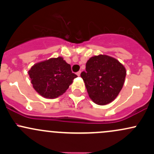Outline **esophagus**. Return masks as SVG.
Returning a JSON list of instances; mask_svg holds the SVG:
<instances>
[{"instance_id":"obj_1","label":"esophagus","mask_w":154,"mask_h":154,"mask_svg":"<svg viewBox=\"0 0 154 154\" xmlns=\"http://www.w3.org/2000/svg\"><path fill=\"white\" fill-rule=\"evenodd\" d=\"M80 74H81V72H80V71L78 72H77V76L80 75Z\"/></svg>"}]
</instances>
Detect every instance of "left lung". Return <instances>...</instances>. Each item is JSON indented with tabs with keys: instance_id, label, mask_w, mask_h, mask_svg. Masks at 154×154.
<instances>
[{
	"instance_id": "8db88e82",
	"label": "left lung",
	"mask_w": 154,
	"mask_h": 154,
	"mask_svg": "<svg viewBox=\"0 0 154 154\" xmlns=\"http://www.w3.org/2000/svg\"><path fill=\"white\" fill-rule=\"evenodd\" d=\"M85 69L80 75L91 99L100 106L115 99L125 82V66L114 58L98 55L88 60Z\"/></svg>"
}]
</instances>
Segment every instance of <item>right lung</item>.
<instances>
[{"label": "right lung", "instance_id": "right-lung-1", "mask_svg": "<svg viewBox=\"0 0 154 154\" xmlns=\"http://www.w3.org/2000/svg\"><path fill=\"white\" fill-rule=\"evenodd\" d=\"M28 74L33 88L45 98H56L62 95L77 77L62 57L35 63Z\"/></svg>", "mask_w": 154, "mask_h": 154}]
</instances>
